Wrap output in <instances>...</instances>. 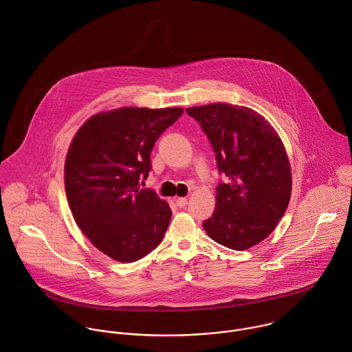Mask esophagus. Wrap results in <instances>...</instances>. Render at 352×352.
Returning a JSON list of instances; mask_svg holds the SVG:
<instances>
[{
    "label": "esophagus",
    "mask_w": 352,
    "mask_h": 352,
    "mask_svg": "<svg viewBox=\"0 0 352 352\" xmlns=\"http://www.w3.org/2000/svg\"><path fill=\"white\" fill-rule=\"evenodd\" d=\"M175 203H177V206H178L179 208H185V207L188 206V199H186V197H178V199L175 200Z\"/></svg>",
    "instance_id": "34e87169"
}]
</instances>
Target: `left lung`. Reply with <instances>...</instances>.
Instances as JSON below:
<instances>
[{"instance_id":"1","label":"left lung","mask_w":352,"mask_h":352,"mask_svg":"<svg viewBox=\"0 0 352 352\" xmlns=\"http://www.w3.org/2000/svg\"><path fill=\"white\" fill-rule=\"evenodd\" d=\"M208 138L226 181L216 186V207L203 226L212 239L245 250L265 239L287 210L291 168L280 138L249 107L213 103L186 109Z\"/></svg>"}]
</instances>
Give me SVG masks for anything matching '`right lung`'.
Returning <instances> with one entry per match:
<instances>
[{"mask_svg": "<svg viewBox=\"0 0 352 352\" xmlns=\"http://www.w3.org/2000/svg\"><path fill=\"white\" fill-rule=\"evenodd\" d=\"M182 109L122 107L91 117L76 133L65 162V190L85 236L116 261L135 263L162 242L168 204L140 189L151 151Z\"/></svg>", "mask_w": 352, "mask_h": 352, "instance_id": "right-lung-1", "label": "right lung"}]
</instances>
